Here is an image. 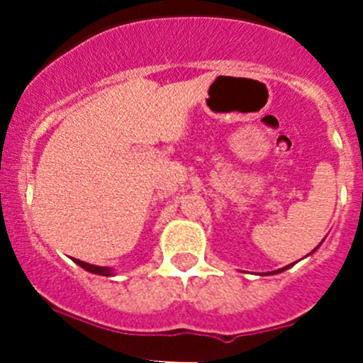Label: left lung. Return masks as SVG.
Returning <instances> with one entry per match:
<instances>
[{"instance_id":"1","label":"left lung","mask_w":363,"mask_h":363,"mask_svg":"<svg viewBox=\"0 0 363 363\" xmlns=\"http://www.w3.org/2000/svg\"><path fill=\"white\" fill-rule=\"evenodd\" d=\"M286 269H290V265L284 267V269H281V270H276V274H277V272H283V270H286Z\"/></svg>"}]
</instances>
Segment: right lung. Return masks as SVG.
Segmentation results:
<instances>
[{"label": "right lung", "instance_id": "right-lung-1", "mask_svg": "<svg viewBox=\"0 0 363 363\" xmlns=\"http://www.w3.org/2000/svg\"><path fill=\"white\" fill-rule=\"evenodd\" d=\"M73 262H75L77 265H80V267H82V269H86L87 272L98 274V276H112V270H111V269H107V267H98V265H91V263L80 262V259H75V258H73Z\"/></svg>", "mask_w": 363, "mask_h": 363}]
</instances>
